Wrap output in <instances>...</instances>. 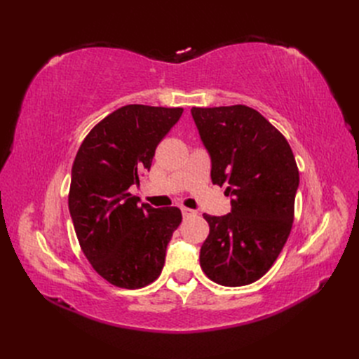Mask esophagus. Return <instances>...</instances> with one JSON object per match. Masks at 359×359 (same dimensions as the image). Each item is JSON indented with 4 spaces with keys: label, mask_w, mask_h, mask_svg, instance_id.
I'll return each mask as SVG.
<instances>
[{
    "label": "esophagus",
    "mask_w": 359,
    "mask_h": 359,
    "mask_svg": "<svg viewBox=\"0 0 359 359\" xmlns=\"http://www.w3.org/2000/svg\"><path fill=\"white\" fill-rule=\"evenodd\" d=\"M181 212L184 217H189V215H196V211L194 210H190V208H186V206H182L181 208Z\"/></svg>",
    "instance_id": "esophagus-1"
}]
</instances>
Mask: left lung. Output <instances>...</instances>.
I'll use <instances>...</instances> for the list:
<instances>
[{
	"instance_id": "1",
	"label": "left lung",
	"mask_w": 359,
	"mask_h": 359,
	"mask_svg": "<svg viewBox=\"0 0 359 359\" xmlns=\"http://www.w3.org/2000/svg\"><path fill=\"white\" fill-rule=\"evenodd\" d=\"M211 157V180L226 186L229 214H203L210 235L201 247L203 273L222 286L259 280L283 250L293 223L299 172L285 136L244 104L193 107Z\"/></svg>"
}]
</instances>
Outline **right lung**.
<instances>
[{
  "mask_svg": "<svg viewBox=\"0 0 359 359\" xmlns=\"http://www.w3.org/2000/svg\"><path fill=\"white\" fill-rule=\"evenodd\" d=\"M182 107L127 104L83 139L72 168L69 210L83 255L111 285L144 287L160 276L182 215L177 206H139L128 189L149 170Z\"/></svg>",
  "mask_w": 359,
  "mask_h": 359,
  "instance_id": "right-lung-1",
  "label": "right lung"
}]
</instances>
